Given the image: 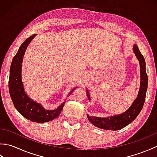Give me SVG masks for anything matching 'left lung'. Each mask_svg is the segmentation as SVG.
Returning a JSON list of instances; mask_svg holds the SVG:
<instances>
[{
	"label": "left lung",
	"mask_w": 157,
	"mask_h": 157,
	"mask_svg": "<svg viewBox=\"0 0 157 157\" xmlns=\"http://www.w3.org/2000/svg\"><path fill=\"white\" fill-rule=\"evenodd\" d=\"M134 52L138 58L140 66V87L135 101L128 110H127L122 114L110 117L108 118H101L97 117H92L88 115V118L94 126L98 128L106 130H119L127 126L132 123L137 117L139 113L142 111L144 104L146 90L148 87V75L146 71V63L144 58L139 51L138 47L136 45L134 46ZM87 96L90 100L88 91L87 90Z\"/></svg>",
	"instance_id": "8db88e82"
}]
</instances>
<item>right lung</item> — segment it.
<instances>
[{
	"label": "right lung",
	"instance_id": "obj_1",
	"mask_svg": "<svg viewBox=\"0 0 157 157\" xmlns=\"http://www.w3.org/2000/svg\"><path fill=\"white\" fill-rule=\"evenodd\" d=\"M36 36V34H33L26 39L13 57L10 68L9 90L15 107L24 117L33 122L44 123L57 117L63 110L64 103L54 111H48L29 98L24 91L21 81V63L28 45Z\"/></svg>",
	"mask_w": 157,
	"mask_h": 157
}]
</instances>
